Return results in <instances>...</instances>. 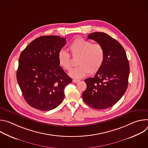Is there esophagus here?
<instances>
[{
    "label": "esophagus",
    "instance_id": "obj_1",
    "mask_svg": "<svg viewBox=\"0 0 148 148\" xmlns=\"http://www.w3.org/2000/svg\"><path fill=\"white\" fill-rule=\"evenodd\" d=\"M79 81V79H73V82L76 83V82H78Z\"/></svg>",
    "mask_w": 148,
    "mask_h": 148
}]
</instances>
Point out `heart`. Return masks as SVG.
<instances>
[{"mask_svg":"<svg viewBox=\"0 0 148 148\" xmlns=\"http://www.w3.org/2000/svg\"><path fill=\"white\" fill-rule=\"evenodd\" d=\"M69 49L73 57H77L76 68L72 70L70 75L74 78H81L88 73H95L102 67L105 58L103 47L99 43H92L91 41L81 37L75 38L69 46ZM58 64L64 70L70 71L72 68L70 55L61 50L57 56Z\"/></svg>","mask_w":148,"mask_h":148,"instance_id":"1","label":"heart"}]
</instances>
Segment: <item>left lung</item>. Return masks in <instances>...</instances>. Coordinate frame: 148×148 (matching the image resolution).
<instances>
[{
  "mask_svg": "<svg viewBox=\"0 0 148 148\" xmlns=\"http://www.w3.org/2000/svg\"><path fill=\"white\" fill-rule=\"evenodd\" d=\"M87 38L95 40L103 47L105 58L96 74L85 79L87 88L82 98L93 108L106 109L114 106L127 89L129 61L122 45L108 34L94 32L88 34Z\"/></svg>",
  "mask_w": 148,
  "mask_h": 148,
  "instance_id": "left-lung-1",
  "label": "left lung"
}]
</instances>
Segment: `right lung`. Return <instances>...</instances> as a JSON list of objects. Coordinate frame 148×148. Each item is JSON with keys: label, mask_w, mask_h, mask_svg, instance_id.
I'll return each instance as SVG.
<instances>
[{"label": "right lung", "mask_w": 148, "mask_h": 148, "mask_svg": "<svg viewBox=\"0 0 148 148\" xmlns=\"http://www.w3.org/2000/svg\"><path fill=\"white\" fill-rule=\"evenodd\" d=\"M66 40L57 36H41L20 54L17 82L25 99L35 109L49 111L57 107L64 98L65 87L72 82L57 58Z\"/></svg>", "instance_id": "1"}]
</instances>
